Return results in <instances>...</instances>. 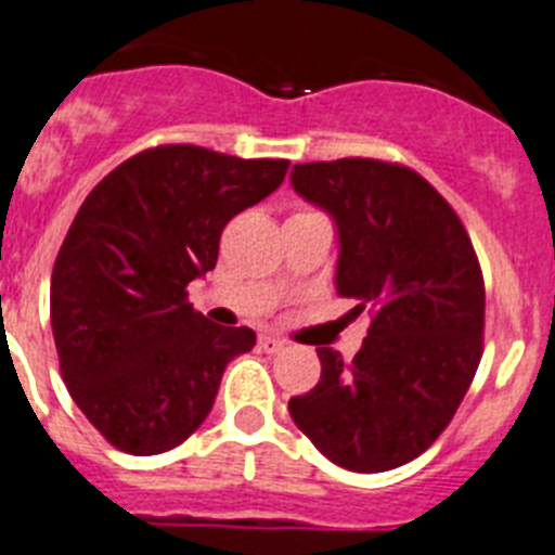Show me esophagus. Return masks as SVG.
Returning a JSON list of instances; mask_svg holds the SVG:
<instances>
[{
	"mask_svg": "<svg viewBox=\"0 0 555 555\" xmlns=\"http://www.w3.org/2000/svg\"><path fill=\"white\" fill-rule=\"evenodd\" d=\"M259 347L273 356V352H282V349H285V341H282V338H276V335H262V338H259Z\"/></svg>",
	"mask_w": 555,
	"mask_h": 555,
	"instance_id": "1",
	"label": "esophagus"
}]
</instances>
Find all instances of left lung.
Masks as SVG:
<instances>
[{
    "label": "left lung",
    "mask_w": 555,
    "mask_h": 555,
    "mask_svg": "<svg viewBox=\"0 0 555 555\" xmlns=\"http://www.w3.org/2000/svg\"><path fill=\"white\" fill-rule=\"evenodd\" d=\"M291 183L333 217L335 291L372 324L352 361L315 349L321 380L287 409L335 465L389 472L435 443L472 386L486 327L477 254L454 208L406 166L299 163Z\"/></svg>",
    "instance_id": "1"
}]
</instances>
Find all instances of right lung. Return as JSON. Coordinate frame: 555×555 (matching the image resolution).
I'll return each mask as SVG.
<instances>
[{
	"label": "right lung",
	"mask_w": 555,
	"mask_h": 555,
	"mask_svg": "<svg viewBox=\"0 0 555 555\" xmlns=\"http://www.w3.org/2000/svg\"><path fill=\"white\" fill-rule=\"evenodd\" d=\"M287 160L203 146L129 157L90 191L55 256L50 324L76 406L115 449L146 457L206 421L222 372L254 349L189 305L217 264L228 220L282 185Z\"/></svg>",
	"instance_id": "1"
}]
</instances>
